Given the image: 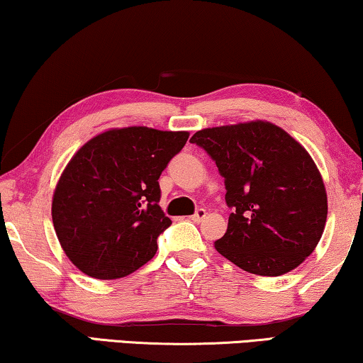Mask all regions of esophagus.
I'll return each instance as SVG.
<instances>
[{"instance_id":"esophagus-1","label":"esophagus","mask_w":363,"mask_h":363,"mask_svg":"<svg viewBox=\"0 0 363 363\" xmlns=\"http://www.w3.org/2000/svg\"><path fill=\"white\" fill-rule=\"evenodd\" d=\"M205 216H207V212H205V208H197V212L191 216V220L196 221V223H199V221H202Z\"/></svg>"}]
</instances>
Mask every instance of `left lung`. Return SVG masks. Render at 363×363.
<instances>
[{
  "mask_svg": "<svg viewBox=\"0 0 363 363\" xmlns=\"http://www.w3.org/2000/svg\"><path fill=\"white\" fill-rule=\"evenodd\" d=\"M191 143L215 161L233 210L216 251L266 277L298 267L320 242L328 216L326 189L308 151L261 121L200 130Z\"/></svg>",
  "mask_w": 363,
  "mask_h": 363,
  "instance_id": "1",
  "label": "left lung"
}]
</instances>
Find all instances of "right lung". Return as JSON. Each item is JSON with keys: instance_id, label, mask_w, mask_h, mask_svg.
<instances>
[{"instance_id": "obj_1", "label": "right lung", "mask_w": 363, "mask_h": 363, "mask_svg": "<svg viewBox=\"0 0 363 363\" xmlns=\"http://www.w3.org/2000/svg\"><path fill=\"white\" fill-rule=\"evenodd\" d=\"M187 132L148 127L109 130L89 140L65 167L52 202L58 241L94 279H121L145 266L171 225L160 207V176Z\"/></svg>"}]
</instances>
